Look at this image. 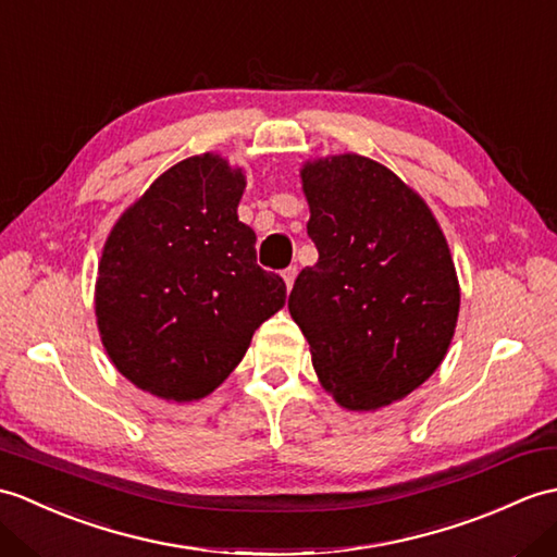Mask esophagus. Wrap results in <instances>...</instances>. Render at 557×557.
Returning <instances> with one entry per match:
<instances>
[{"instance_id": "esophagus-1", "label": "esophagus", "mask_w": 557, "mask_h": 557, "mask_svg": "<svg viewBox=\"0 0 557 557\" xmlns=\"http://www.w3.org/2000/svg\"><path fill=\"white\" fill-rule=\"evenodd\" d=\"M282 277H284V284H287V289H292L294 287V280H296V268L282 270Z\"/></svg>"}]
</instances>
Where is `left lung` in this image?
<instances>
[{
    "label": "left lung",
    "instance_id": "obj_1",
    "mask_svg": "<svg viewBox=\"0 0 557 557\" xmlns=\"http://www.w3.org/2000/svg\"><path fill=\"white\" fill-rule=\"evenodd\" d=\"M301 185L318 263L304 268L289 313L318 380L346 410L406 398L442 366L460 284L430 206L360 153L306 161Z\"/></svg>",
    "mask_w": 557,
    "mask_h": 557
}]
</instances>
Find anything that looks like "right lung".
I'll list each match as a JSON object with an SVG mask.
<instances>
[{"instance_id": "right-lung-1", "label": "right lung", "mask_w": 557, "mask_h": 557, "mask_svg": "<svg viewBox=\"0 0 557 557\" xmlns=\"http://www.w3.org/2000/svg\"><path fill=\"white\" fill-rule=\"evenodd\" d=\"M244 187L242 168L201 153L115 220L95 315L111 363L137 389L177 404L209 396L284 306L287 287L256 263V232L237 215Z\"/></svg>"}]
</instances>
